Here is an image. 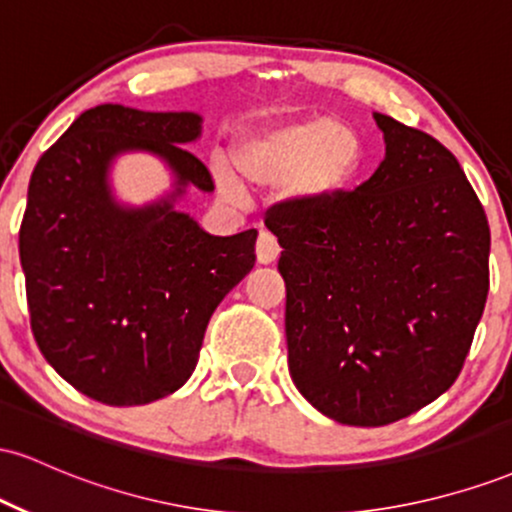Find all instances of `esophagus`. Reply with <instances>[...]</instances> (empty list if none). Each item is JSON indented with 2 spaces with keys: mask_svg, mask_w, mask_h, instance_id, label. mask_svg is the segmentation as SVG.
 <instances>
[{
  "mask_svg": "<svg viewBox=\"0 0 512 512\" xmlns=\"http://www.w3.org/2000/svg\"><path fill=\"white\" fill-rule=\"evenodd\" d=\"M255 252H257V262L260 264H272L276 257H279V243H276V238L272 233H260V238H257V245H255Z\"/></svg>",
  "mask_w": 512,
  "mask_h": 512,
  "instance_id": "34e87169",
  "label": "esophagus"
}]
</instances>
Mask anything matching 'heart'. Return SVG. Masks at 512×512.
<instances>
[{"mask_svg":"<svg viewBox=\"0 0 512 512\" xmlns=\"http://www.w3.org/2000/svg\"><path fill=\"white\" fill-rule=\"evenodd\" d=\"M231 166L233 173L221 166L214 170L226 195H238L240 187H281L293 207L315 209L339 202L358 185L366 168V144L351 122L337 117L274 122L240 134Z\"/></svg>","mask_w":512,"mask_h":512,"instance_id":"1","label":"heart"}]
</instances>
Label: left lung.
<instances>
[{
    "mask_svg": "<svg viewBox=\"0 0 512 512\" xmlns=\"http://www.w3.org/2000/svg\"><path fill=\"white\" fill-rule=\"evenodd\" d=\"M378 170L303 209L276 204L289 373L339 424L385 426L460 375L489 293L491 231L457 158L431 134L373 113Z\"/></svg>",
    "mask_w": 512,
    "mask_h": 512,
    "instance_id": "1",
    "label": "left lung"
}]
</instances>
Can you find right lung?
Listing matches in <instances>:
<instances>
[{
	"label": "right lung",
	"instance_id": "right-lung-1",
	"mask_svg": "<svg viewBox=\"0 0 512 512\" xmlns=\"http://www.w3.org/2000/svg\"><path fill=\"white\" fill-rule=\"evenodd\" d=\"M202 115L96 105L40 156L19 233L31 330L45 361L96 402L149 404L187 383L209 317L255 267L257 231L211 236L175 204L214 192L185 149ZM125 153L156 155L174 190L142 208L114 197Z\"/></svg>",
	"mask_w": 512,
	"mask_h": 512
}]
</instances>
